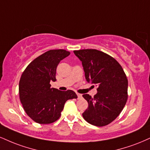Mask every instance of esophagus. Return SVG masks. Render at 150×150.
Returning a JSON list of instances; mask_svg holds the SVG:
<instances>
[{
	"label": "esophagus",
	"instance_id": "obj_1",
	"mask_svg": "<svg viewBox=\"0 0 150 150\" xmlns=\"http://www.w3.org/2000/svg\"><path fill=\"white\" fill-rule=\"evenodd\" d=\"M77 98H78V99H80L82 97V95L80 94V93H77Z\"/></svg>",
	"mask_w": 150,
	"mask_h": 150
}]
</instances>
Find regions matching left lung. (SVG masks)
Instances as JSON below:
<instances>
[{"instance_id": "8db88e82", "label": "left lung", "mask_w": 150, "mask_h": 150, "mask_svg": "<svg viewBox=\"0 0 150 150\" xmlns=\"http://www.w3.org/2000/svg\"><path fill=\"white\" fill-rule=\"evenodd\" d=\"M74 54L82 61L86 80L98 86L93 97L82 95L88 102V108L82 116L92 125H108L119 116L127 103L126 74L114 58L99 50H76Z\"/></svg>"}]
</instances>
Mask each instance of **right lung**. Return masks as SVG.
Masks as SVG:
<instances>
[{"instance_id": "obj_1", "label": "right lung", "mask_w": 150, "mask_h": 150, "mask_svg": "<svg viewBox=\"0 0 150 150\" xmlns=\"http://www.w3.org/2000/svg\"><path fill=\"white\" fill-rule=\"evenodd\" d=\"M70 55L64 50H54L39 56L27 66L19 84V98L23 109L34 122L53 123L61 116L65 103L77 98L72 90L59 91L52 88L56 80V70L61 60Z\"/></svg>"}]
</instances>
